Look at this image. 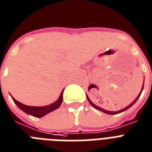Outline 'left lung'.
I'll use <instances>...</instances> for the list:
<instances>
[{"label": "left lung", "mask_w": 152, "mask_h": 152, "mask_svg": "<svg viewBox=\"0 0 152 152\" xmlns=\"http://www.w3.org/2000/svg\"><path fill=\"white\" fill-rule=\"evenodd\" d=\"M143 88H144V83H143V85H142V88H141V92H140V94H138V97H137V98H136V99L134 100V102H132V103L130 105H128V107H125V108H124V109H122V110H120V111H107V110L103 109V108H102V107H98V106L95 105V104H94V103H92V102H91V100L89 99L88 97V95H87V98H88V102H89V103H90V104H91V105L93 106V107H94V108H96V109L99 110V111H102V112H104V113L108 114V115H117V114H119V113H121V112H123V111L128 110V108H129V107H132V106L133 105V104H134L136 102H137V100H138V98H139L140 95H141V92H142V90H143Z\"/></svg>", "instance_id": "left-lung-1"}]
</instances>
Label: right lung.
I'll return each mask as SVG.
<instances>
[{"label":"right lung","mask_w":152,"mask_h":152,"mask_svg":"<svg viewBox=\"0 0 152 152\" xmlns=\"http://www.w3.org/2000/svg\"><path fill=\"white\" fill-rule=\"evenodd\" d=\"M63 91L64 90L61 91V93L60 94V97H59V98L57 100L56 102H54L53 104H50L49 105L43 106V107H34V106L25 105L24 104L18 102L17 100H15L13 98L12 96H11V98H12L14 103L17 104V106L20 110L24 111V112H25L26 114L32 115V116L36 117V118H41V117L46 115L47 114L50 113L51 111L58 109V107H60L62 102H63Z\"/></svg>","instance_id":"add662e5"}]
</instances>
